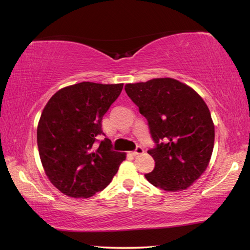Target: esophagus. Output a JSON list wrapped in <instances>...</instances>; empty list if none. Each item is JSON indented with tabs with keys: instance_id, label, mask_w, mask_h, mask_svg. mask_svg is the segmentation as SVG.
Segmentation results:
<instances>
[{
	"instance_id": "esophagus-1",
	"label": "esophagus",
	"mask_w": 250,
	"mask_h": 250,
	"mask_svg": "<svg viewBox=\"0 0 250 250\" xmlns=\"http://www.w3.org/2000/svg\"><path fill=\"white\" fill-rule=\"evenodd\" d=\"M144 152V148H143L142 146H137L135 148L134 151H132V155L133 156H137V155H142V153Z\"/></svg>"
}]
</instances>
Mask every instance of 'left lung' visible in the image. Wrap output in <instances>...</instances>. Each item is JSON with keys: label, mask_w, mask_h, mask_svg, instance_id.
<instances>
[{"label": "left lung", "mask_w": 250, "mask_h": 250, "mask_svg": "<svg viewBox=\"0 0 250 250\" xmlns=\"http://www.w3.org/2000/svg\"><path fill=\"white\" fill-rule=\"evenodd\" d=\"M125 92L148 121L155 159L148 182L166 191L190 187L208 166L215 128L209 109L192 88L173 78L125 84Z\"/></svg>", "instance_id": "obj_1"}]
</instances>
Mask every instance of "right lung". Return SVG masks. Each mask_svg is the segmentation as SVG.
Here are the masks:
<instances>
[{
	"label": "right lung",
	"mask_w": 250,
	"mask_h": 250,
	"mask_svg": "<svg viewBox=\"0 0 250 250\" xmlns=\"http://www.w3.org/2000/svg\"><path fill=\"white\" fill-rule=\"evenodd\" d=\"M122 87L79 83L59 90L46 104L37 146L46 175L65 195L87 199L102 191L125 159L113 150L102 129L103 116Z\"/></svg>",
	"instance_id": "right-lung-1"
}]
</instances>
